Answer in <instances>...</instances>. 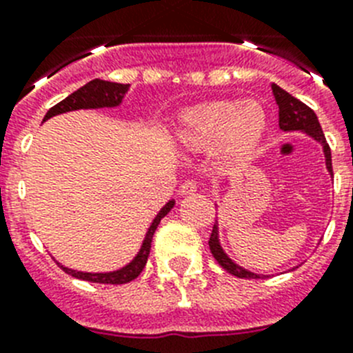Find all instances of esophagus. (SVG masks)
<instances>
[{
    "instance_id": "1",
    "label": "esophagus",
    "mask_w": 353,
    "mask_h": 353,
    "mask_svg": "<svg viewBox=\"0 0 353 353\" xmlns=\"http://www.w3.org/2000/svg\"><path fill=\"white\" fill-rule=\"evenodd\" d=\"M198 189V183L194 180H185V182L180 185V194H192Z\"/></svg>"
}]
</instances>
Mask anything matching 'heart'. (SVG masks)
<instances>
[{"instance_id": "b5f03b06", "label": "heart", "mask_w": 353, "mask_h": 353, "mask_svg": "<svg viewBox=\"0 0 353 353\" xmlns=\"http://www.w3.org/2000/svg\"><path fill=\"white\" fill-rule=\"evenodd\" d=\"M267 129V114L258 102L214 101L180 114L176 138L189 150L219 146L226 157H242L256 148Z\"/></svg>"}]
</instances>
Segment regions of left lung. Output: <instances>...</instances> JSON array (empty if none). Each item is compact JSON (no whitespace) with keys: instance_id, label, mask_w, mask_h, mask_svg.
Listing matches in <instances>:
<instances>
[{"instance_id":"1","label":"left lung","mask_w":353,"mask_h":353,"mask_svg":"<svg viewBox=\"0 0 353 353\" xmlns=\"http://www.w3.org/2000/svg\"><path fill=\"white\" fill-rule=\"evenodd\" d=\"M272 93L276 97V102L279 105V127L283 130H304L310 136H313L316 141H320L323 145V152H325V161H327V170L332 173V159H330V148L325 141V136H323V130L320 127V121H318L316 114H314L313 109L310 105H305L304 102H301L299 99H295L293 95H290L288 92H285L283 88H279L277 84H272ZM208 245H210L212 256L217 260V263L223 267L224 270H228L230 274L236 277H242V279H258V274H252L249 270L242 269L239 265L233 263L230 258L224 254V251L221 249L219 239H217V224H214V230H212L210 240H208Z\"/></svg>"}]
</instances>
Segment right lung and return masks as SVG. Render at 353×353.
I'll use <instances>...</instances> for the list:
<instances>
[{"label":"right lung","instance_id":"obj_1","mask_svg":"<svg viewBox=\"0 0 353 353\" xmlns=\"http://www.w3.org/2000/svg\"><path fill=\"white\" fill-rule=\"evenodd\" d=\"M127 84L120 83H109V81L102 79H93L90 81L88 84H84L83 88H79L77 92L70 93L67 99H63L61 102H58L56 105H52L48 111V114L43 117V121L49 120L51 117H56V114L67 113V111H76V109H95V108H114L121 102L123 95L127 92ZM174 201H170L162 207V210L159 212L157 217L154 219L152 226L148 228V233L145 236V242H143L141 249H139L138 256L134 258L127 267L120 270H114V272L108 274H90V272H77V270H72L60 265L63 272L70 274L72 277H77V279H83V281L90 283H101V285H125V283H130L132 279L141 274V270L145 269L146 260H148L150 248H152V239H154V233L157 230L159 223L168 212L173 208Z\"/></svg>","mask_w":353,"mask_h":353}]
</instances>
